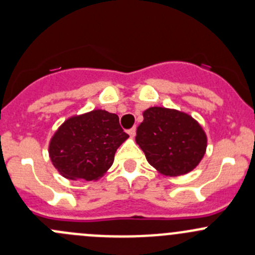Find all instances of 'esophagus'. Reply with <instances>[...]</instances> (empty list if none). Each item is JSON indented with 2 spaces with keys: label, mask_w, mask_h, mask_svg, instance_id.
<instances>
[{
  "label": "esophagus",
  "mask_w": 255,
  "mask_h": 255,
  "mask_svg": "<svg viewBox=\"0 0 255 255\" xmlns=\"http://www.w3.org/2000/svg\"><path fill=\"white\" fill-rule=\"evenodd\" d=\"M128 134H129V137H130V138L134 137V135H135V127L130 128V129L128 130Z\"/></svg>",
  "instance_id": "obj_1"
}]
</instances>
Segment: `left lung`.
Returning <instances> with one entry per match:
<instances>
[{
    "label": "left lung",
    "mask_w": 255,
    "mask_h": 255,
    "mask_svg": "<svg viewBox=\"0 0 255 255\" xmlns=\"http://www.w3.org/2000/svg\"><path fill=\"white\" fill-rule=\"evenodd\" d=\"M135 142L148 163L160 174L180 176L194 170L204 158L207 135L189 113L165 107H149L143 112Z\"/></svg>",
    "instance_id": "1"
}]
</instances>
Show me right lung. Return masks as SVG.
<instances>
[{
    "instance_id": "right-lung-1",
    "label": "right lung",
    "mask_w": 255,
    "mask_h": 255,
    "mask_svg": "<svg viewBox=\"0 0 255 255\" xmlns=\"http://www.w3.org/2000/svg\"><path fill=\"white\" fill-rule=\"evenodd\" d=\"M127 139L118 116L97 109L64 121L50 138L48 151L60 175L96 181L111 168L116 150Z\"/></svg>"
}]
</instances>
